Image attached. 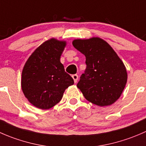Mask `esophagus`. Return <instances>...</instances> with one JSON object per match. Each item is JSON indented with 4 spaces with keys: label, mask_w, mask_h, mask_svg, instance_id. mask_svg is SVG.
Segmentation results:
<instances>
[{
    "label": "esophagus",
    "mask_w": 146,
    "mask_h": 146,
    "mask_svg": "<svg viewBox=\"0 0 146 146\" xmlns=\"http://www.w3.org/2000/svg\"><path fill=\"white\" fill-rule=\"evenodd\" d=\"M72 78H73L75 83H76V82L78 81V76L77 74H74V75H73V76H72Z\"/></svg>",
    "instance_id": "obj_1"
}]
</instances>
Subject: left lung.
Here are the masks:
<instances>
[{
    "mask_svg": "<svg viewBox=\"0 0 146 146\" xmlns=\"http://www.w3.org/2000/svg\"><path fill=\"white\" fill-rule=\"evenodd\" d=\"M73 45L85 56L86 69L77 84L85 99L100 107L115 102L124 89L127 73L114 49L98 37L76 39Z\"/></svg>",
    "mask_w": 146,
    "mask_h": 146,
    "instance_id": "8db88e82",
    "label": "left lung"
}]
</instances>
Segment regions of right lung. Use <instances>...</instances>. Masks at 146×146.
Segmentation results:
<instances>
[{"label": "right lung", "mask_w": 146, "mask_h": 146, "mask_svg": "<svg viewBox=\"0 0 146 146\" xmlns=\"http://www.w3.org/2000/svg\"><path fill=\"white\" fill-rule=\"evenodd\" d=\"M66 42L51 39L39 46L23 68L21 85L31 104L48 110L62 99L65 90L74 81L64 70L60 57Z\"/></svg>", "instance_id": "1"}]
</instances>
